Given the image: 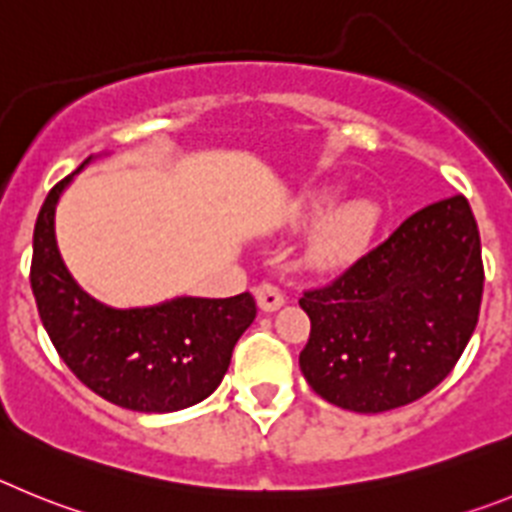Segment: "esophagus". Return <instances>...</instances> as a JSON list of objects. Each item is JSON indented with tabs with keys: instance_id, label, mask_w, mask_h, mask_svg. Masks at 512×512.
<instances>
[{
	"instance_id": "1",
	"label": "esophagus",
	"mask_w": 512,
	"mask_h": 512,
	"mask_svg": "<svg viewBox=\"0 0 512 512\" xmlns=\"http://www.w3.org/2000/svg\"><path fill=\"white\" fill-rule=\"evenodd\" d=\"M255 301L257 306L262 308V311H278L280 306L285 303V296H283V290L278 288V285L273 283H260L255 288Z\"/></svg>"
}]
</instances>
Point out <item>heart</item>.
I'll use <instances>...</instances> for the list:
<instances>
[{"label":"heart","instance_id":"1","mask_svg":"<svg viewBox=\"0 0 512 512\" xmlns=\"http://www.w3.org/2000/svg\"><path fill=\"white\" fill-rule=\"evenodd\" d=\"M339 193L326 191L316 193L306 201V209L303 214L316 219V216H324L331 206L336 204ZM377 206L367 199H354L349 204H344L342 209H336L334 214L326 219L324 227L319 229V234L313 237L311 242V260L316 265H342L349 262L352 257H357L362 252V247L367 245V239L372 237L377 227Z\"/></svg>","mask_w":512,"mask_h":512}]
</instances>
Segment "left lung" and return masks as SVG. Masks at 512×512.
<instances>
[{
    "mask_svg": "<svg viewBox=\"0 0 512 512\" xmlns=\"http://www.w3.org/2000/svg\"><path fill=\"white\" fill-rule=\"evenodd\" d=\"M480 229L462 193L423 206L339 278L303 290L311 334L298 365L344 411L423 398L462 357L480 319Z\"/></svg>",
    "mask_w": 512,
    "mask_h": 512,
    "instance_id": "1",
    "label": "left lung"
}]
</instances>
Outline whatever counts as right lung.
<instances>
[{
	"label": "right lung",
	"mask_w": 512,
	"mask_h": 512,
	"mask_svg": "<svg viewBox=\"0 0 512 512\" xmlns=\"http://www.w3.org/2000/svg\"><path fill=\"white\" fill-rule=\"evenodd\" d=\"M78 170L50 188L32 234L30 285L50 342L86 388L119 408L173 413L201 403L219 388L234 344L255 321V298L183 296L147 308L91 298L55 242V206Z\"/></svg>",
	"instance_id": "1"
}]
</instances>
